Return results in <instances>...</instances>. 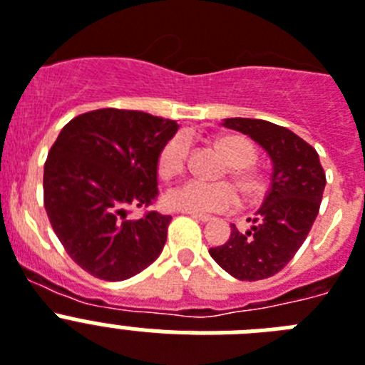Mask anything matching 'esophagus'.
<instances>
[{"mask_svg": "<svg viewBox=\"0 0 365 365\" xmlns=\"http://www.w3.org/2000/svg\"><path fill=\"white\" fill-rule=\"evenodd\" d=\"M185 214H190V216L194 217V220L201 221V223H207V221H212V217L207 216V214H195V212H185Z\"/></svg>", "mask_w": 365, "mask_h": 365, "instance_id": "obj_1", "label": "esophagus"}]
</instances>
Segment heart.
I'll return each mask as SVG.
<instances>
[{
    "label": "heart",
    "mask_w": 365,
    "mask_h": 365,
    "mask_svg": "<svg viewBox=\"0 0 365 365\" xmlns=\"http://www.w3.org/2000/svg\"><path fill=\"white\" fill-rule=\"evenodd\" d=\"M217 151L230 164V175L245 197H255L262 190V179L249 170L255 162V151L245 138L240 136H220L214 142ZM190 140L186 135H177L168 142L158 157V173L164 179L180 175L186 168ZM166 205L179 212H229L238 207V192L229 182L208 185L203 180H186L171 188L164 197Z\"/></svg>",
    "instance_id": "obj_1"
}]
</instances>
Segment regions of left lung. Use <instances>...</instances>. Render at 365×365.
Returning a JSON list of instances; mask_svg holds the SVG:
<instances>
[{
	"label": "left lung",
	"instance_id": "1",
	"mask_svg": "<svg viewBox=\"0 0 365 365\" xmlns=\"http://www.w3.org/2000/svg\"><path fill=\"white\" fill-rule=\"evenodd\" d=\"M223 127L257 142L272 160V185L245 232L208 253L229 275L262 280L279 273L303 245L316 221L327 179L316 149L286 127L253 118H227Z\"/></svg>",
	"mask_w": 365,
	"mask_h": 365
}]
</instances>
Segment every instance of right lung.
<instances>
[{
    "instance_id": "add662e5",
    "label": "right lung",
    "mask_w": 365,
    "mask_h": 365,
    "mask_svg": "<svg viewBox=\"0 0 365 365\" xmlns=\"http://www.w3.org/2000/svg\"><path fill=\"white\" fill-rule=\"evenodd\" d=\"M175 121L140 110L99 108L62 127L43 166V207L73 260L103 280H125L151 266L166 244L171 216L129 208L157 197L162 148Z\"/></svg>"
}]
</instances>
